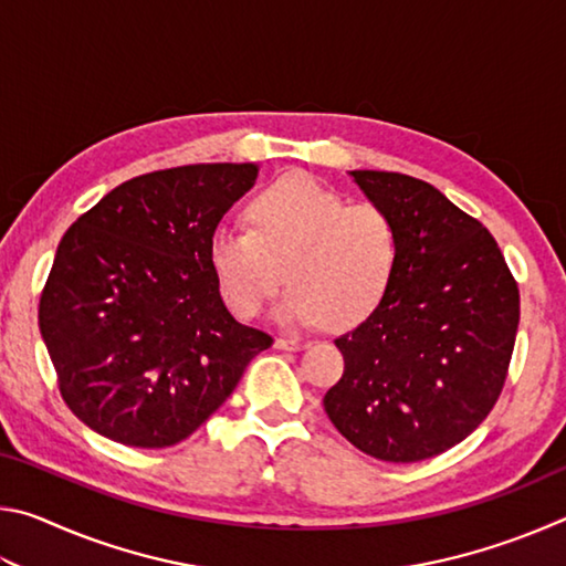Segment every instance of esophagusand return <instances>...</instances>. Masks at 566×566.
I'll return each mask as SVG.
<instances>
[{"mask_svg":"<svg viewBox=\"0 0 566 566\" xmlns=\"http://www.w3.org/2000/svg\"><path fill=\"white\" fill-rule=\"evenodd\" d=\"M274 347L276 349H284V352H296V349H304L306 342L304 339H296V337H276L274 339Z\"/></svg>","mask_w":566,"mask_h":566,"instance_id":"34e87169","label":"esophagus"}]
</instances>
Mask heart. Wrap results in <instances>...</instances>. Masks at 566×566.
Returning <instances> with one entry per match:
<instances>
[{
    "instance_id": "obj_1",
    "label": "heart",
    "mask_w": 566,
    "mask_h": 566,
    "mask_svg": "<svg viewBox=\"0 0 566 566\" xmlns=\"http://www.w3.org/2000/svg\"><path fill=\"white\" fill-rule=\"evenodd\" d=\"M249 229L217 227L209 266L229 310L254 317L290 282L274 319L292 327H354L387 300L399 266V234L375 205H347L304 171L264 187L247 209Z\"/></svg>"
}]
</instances>
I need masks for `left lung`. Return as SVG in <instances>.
Returning a JSON list of instances; mask_svg holds the SVG:
<instances>
[{"label": "left lung", "mask_w": 566, "mask_h": 566, "mask_svg": "<svg viewBox=\"0 0 566 566\" xmlns=\"http://www.w3.org/2000/svg\"><path fill=\"white\" fill-rule=\"evenodd\" d=\"M399 234L387 300L337 344L344 375L324 411L381 462H419L467 439L490 415L510 367L520 290L494 237L427 181L349 171Z\"/></svg>", "instance_id": "obj_1"}]
</instances>
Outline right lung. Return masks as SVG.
Masks as SVG:
<instances>
[{"label": "right lung", "mask_w": 566, "mask_h": 566, "mask_svg": "<svg viewBox=\"0 0 566 566\" xmlns=\"http://www.w3.org/2000/svg\"><path fill=\"white\" fill-rule=\"evenodd\" d=\"M260 165L151 171L66 229L40 332L76 419L112 442L161 449L197 432L272 337L222 302L209 237Z\"/></svg>", "instance_id": "obj_1"}]
</instances>
